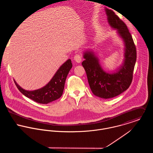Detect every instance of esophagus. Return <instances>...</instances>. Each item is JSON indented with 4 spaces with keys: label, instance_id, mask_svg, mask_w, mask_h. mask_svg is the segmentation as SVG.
Here are the masks:
<instances>
[{
    "label": "esophagus",
    "instance_id": "1",
    "mask_svg": "<svg viewBox=\"0 0 153 153\" xmlns=\"http://www.w3.org/2000/svg\"><path fill=\"white\" fill-rule=\"evenodd\" d=\"M74 60L78 62V63H80L81 61H82V55L81 54H76L74 57Z\"/></svg>",
    "mask_w": 153,
    "mask_h": 153
}]
</instances>
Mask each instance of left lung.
<instances>
[{
  "mask_svg": "<svg viewBox=\"0 0 153 153\" xmlns=\"http://www.w3.org/2000/svg\"><path fill=\"white\" fill-rule=\"evenodd\" d=\"M105 11L110 26L117 29L124 42V62L118 71L108 74L102 69L98 59L94 53L87 51L84 53V58L85 60L82 62V65L85 70L92 93L98 97L108 99L121 94L130 86L137 59V51L126 23L113 10L105 9Z\"/></svg>",
  "mask_w": 153,
  "mask_h": 153,
  "instance_id": "8db88e82",
  "label": "left lung"
}]
</instances>
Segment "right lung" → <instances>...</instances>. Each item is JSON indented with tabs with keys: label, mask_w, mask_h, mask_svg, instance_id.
Returning a JSON list of instances; mask_svg holds the SVG:
<instances>
[{
	"label": "right lung",
	"mask_w": 153,
	"mask_h": 153,
	"mask_svg": "<svg viewBox=\"0 0 153 153\" xmlns=\"http://www.w3.org/2000/svg\"><path fill=\"white\" fill-rule=\"evenodd\" d=\"M72 67L71 59H68L56 71L53 78L41 89L29 91L23 89L15 82L19 91L26 97L40 104H48L59 99L62 95L66 76Z\"/></svg>",
	"instance_id": "add662e5"
}]
</instances>
